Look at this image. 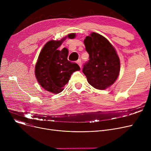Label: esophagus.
Instances as JSON below:
<instances>
[{
  "mask_svg": "<svg viewBox=\"0 0 151 151\" xmlns=\"http://www.w3.org/2000/svg\"><path fill=\"white\" fill-rule=\"evenodd\" d=\"M77 63L79 65V66L80 67V68H81V67H82V63H81V59H78V60H77Z\"/></svg>",
  "mask_w": 151,
  "mask_h": 151,
  "instance_id": "esophagus-1",
  "label": "esophagus"
}]
</instances>
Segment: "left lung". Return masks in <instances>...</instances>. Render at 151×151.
Wrapping results in <instances>:
<instances>
[{
	"instance_id": "left-lung-1",
	"label": "left lung",
	"mask_w": 151,
	"mask_h": 151,
	"mask_svg": "<svg viewBox=\"0 0 151 151\" xmlns=\"http://www.w3.org/2000/svg\"><path fill=\"white\" fill-rule=\"evenodd\" d=\"M84 43L89 60L84 65L83 72L94 88L104 90L114 83L119 74V58L112 45L97 33L87 36Z\"/></svg>"
}]
</instances>
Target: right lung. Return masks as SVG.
Instances as JSON below:
<instances>
[{
  "label": "right lung",
  "mask_w": 151,
  "mask_h": 151,
  "mask_svg": "<svg viewBox=\"0 0 151 151\" xmlns=\"http://www.w3.org/2000/svg\"><path fill=\"white\" fill-rule=\"evenodd\" d=\"M75 36L74 34L68 35L70 38ZM65 39V37L61 40L46 43L39 54L35 65V74L38 83L43 89L53 93L61 92L73 72L80 70L77 63L68 60L67 48L58 50Z\"/></svg>",
  "instance_id": "1"
}]
</instances>
